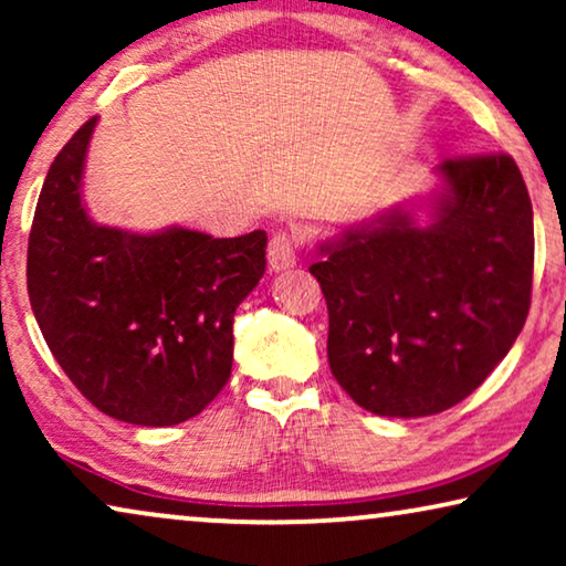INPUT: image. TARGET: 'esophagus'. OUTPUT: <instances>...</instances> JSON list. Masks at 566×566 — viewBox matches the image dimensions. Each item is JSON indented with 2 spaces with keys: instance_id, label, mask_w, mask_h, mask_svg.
Returning <instances> with one entry per match:
<instances>
[{
  "instance_id": "esophagus-1",
  "label": "esophagus",
  "mask_w": 566,
  "mask_h": 566,
  "mask_svg": "<svg viewBox=\"0 0 566 566\" xmlns=\"http://www.w3.org/2000/svg\"><path fill=\"white\" fill-rule=\"evenodd\" d=\"M298 260V247L289 234H275L268 244V262L270 270L281 273V270H289L296 265Z\"/></svg>"
}]
</instances>
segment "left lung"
I'll return each mask as SVG.
<instances>
[{
    "label": "left lung",
    "mask_w": 566,
    "mask_h": 566,
    "mask_svg": "<svg viewBox=\"0 0 566 566\" xmlns=\"http://www.w3.org/2000/svg\"><path fill=\"white\" fill-rule=\"evenodd\" d=\"M436 172L443 185L424 208L355 223L308 268L327 298L332 376L381 417L467 399L531 308L533 208L513 157L446 159Z\"/></svg>",
    "instance_id": "left-lung-1"
}]
</instances>
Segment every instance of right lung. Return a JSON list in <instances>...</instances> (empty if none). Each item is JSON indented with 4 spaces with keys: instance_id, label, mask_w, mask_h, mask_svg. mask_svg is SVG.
I'll return each mask as SVG.
<instances>
[{
    "instance_id": "obj_1",
    "label": "right lung",
    "mask_w": 566,
    "mask_h": 566,
    "mask_svg": "<svg viewBox=\"0 0 566 566\" xmlns=\"http://www.w3.org/2000/svg\"><path fill=\"white\" fill-rule=\"evenodd\" d=\"M97 118L45 175L28 242V296L53 358L99 412L169 428L203 412L234 360V314L265 273L268 234L103 227L82 203Z\"/></svg>"
}]
</instances>
